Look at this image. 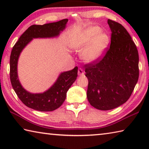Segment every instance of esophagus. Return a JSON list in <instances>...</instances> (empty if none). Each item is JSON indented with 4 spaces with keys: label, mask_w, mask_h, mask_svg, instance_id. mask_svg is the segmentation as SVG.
Instances as JSON below:
<instances>
[{
    "label": "esophagus",
    "mask_w": 149,
    "mask_h": 149,
    "mask_svg": "<svg viewBox=\"0 0 149 149\" xmlns=\"http://www.w3.org/2000/svg\"><path fill=\"white\" fill-rule=\"evenodd\" d=\"M78 75H84V71L81 68L78 69Z\"/></svg>",
    "instance_id": "1"
}]
</instances>
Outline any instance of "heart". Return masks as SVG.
<instances>
[{"label": "heart", "instance_id": "b5f03b06", "mask_svg": "<svg viewBox=\"0 0 149 149\" xmlns=\"http://www.w3.org/2000/svg\"><path fill=\"white\" fill-rule=\"evenodd\" d=\"M109 44V37L101 32L99 27H92L87 29L77 39L75 49L82 52L85 61L93 62L99 60L107 50Z\"/></svg>", "mask_w": 149, "mask_h": 149}]
</instances>
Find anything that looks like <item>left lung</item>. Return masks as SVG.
Listing matches in <instances>:
<instances>
[{
  "label": "left lung",
  "mask_w": 149,
  "mask_h": 149,
  "mask_svg": "<svg viewBox=\"0 0 149 149\" xmlns=\"http://www.w3.org/2000/svg\"><path fill=\"white\" fill-rule=\"evenodd\" d=\"M111 42L105 54L85 64L87 97L100 110L120 107L130 99L139 79V54L129 33L122 24L108 19Z\"/></svg>",
  "instance_id": "left-lung-1"
}]
</instances>
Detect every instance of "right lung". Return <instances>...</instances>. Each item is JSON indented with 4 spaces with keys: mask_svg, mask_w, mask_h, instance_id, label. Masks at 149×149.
<instances>
[{
    "mask_svg": "<svg viewBox=\"0 0 149 149\" xmlns=\"http://www.w3.org/2000/svg\"><path fill=\"white\" fill-rule=\"evenodd\" d=\"M68 19L44 25H33L22 34L12 48L10 58V77L12 86L20 100L27 107L41 112L57 109L64 102L66 93L77 77V66L62 72L51 87L42 93H31L24 89L17 76V61L22 50L34 38H50L58 36L65 29Z\"/></svg>",
    "mask_w": 149,
    "mask_h": 149,
    "instance_id": "right-lung-1",
    "label": "right lung"
}]
</instances>
